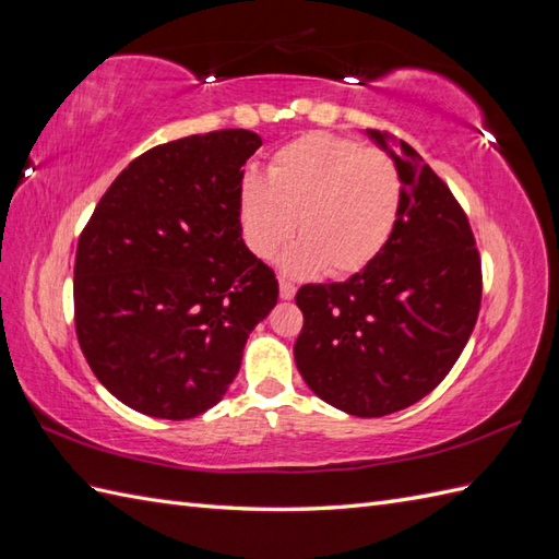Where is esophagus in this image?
<instances>
[{"label": "esophagus", "mask_w": 559, "mask_h": 559, "mask_svg": "<svg viewBox=\"0 0 559 559\" xmlns=\"http://www.w3.org/2000/svg\"><path fill=\"white\" fill-rule=\"evenodd\" d=\"M278 286H281V298L283 300H293L295 298V283H290V281H286V278H278Z\"/></svg>", "instance_id": "obj_1"}]
</instances>
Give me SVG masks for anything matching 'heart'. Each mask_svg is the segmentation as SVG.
I'll use <instances>...</instances> for the list:
<instances>
[{"mask_svg":"<svg viewBox=\"0 0 559 559\" xmlns=\"http://www.w3.org/2000/svg\"><path fill=\"white\" fill-rule=\"evenodd\" d=\"M403 175L396 160L353 139L312 132L276 151L269 177L249 173L240 185L245 240L271 259L295 233L283 266L290 273L348 276L365 269L394 235L401 216Z\"/></svg>","mask_w":559,"mask_h":559,"instance_id":"1","label":"heart"}]
</instances>
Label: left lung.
<instances>
[{
  "instance_id": "1",
  "label": "left lung",
  "mask_w": 559,
  "mask_h": 559,
  "mask_svg": "<svg viewBox=\"0 0 559 559\" xmlns=\"http://www.w3.org/2000/svg\"><path fill=\"white\" fill-rule=\"evenodd\" d=\"M406 185L394 235L343 283L295 295L305 324L295 365L314 394L358 418L413 406L466 348L483 298L480 254L466 211L420 153L389 132Z\"/></svg>"
}]
</instances>
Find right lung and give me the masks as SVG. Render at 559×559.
Wrapping results in <instances>:
<instances>
[{"instance_id": "right-lung-1", "label": "right lung", "mask_w": 559, "mask_h": 559, "mask_svg": "<svg viewBox=\"0 0 559 559\" xmlns=\"http://www.w3.org/2000/svg\"><path fill=\"white\" fill-rule=\"evenodd\" d=\"M249 129L141 153L81 230L74 324L83 358L124 406L189 420L223 399L278 281L242 240Z\"/></svg>"}]
</instances>
